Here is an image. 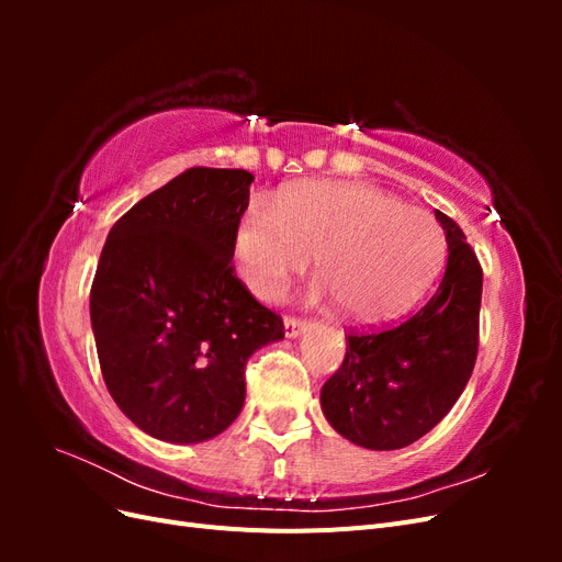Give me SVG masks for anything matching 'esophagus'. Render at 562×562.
Segmentation results:
<instances>
[{
    "instance_id": "esophagus-1",
    "label": "esophagus",
    "mask_w": 562,
    "mask_h": 562,
    "mask_svg": "<svg viewBox=\"0 0 562 562\" xmlns=\"http://www.w3.org/2000/svg\"><path fill=\"white\" fill-rule=\"evenodd\" d=\"M304 330H307V321H300V318H291L288 316L285 321H283V333H285V337H300Z\"/></svg>"
}]
</instances>
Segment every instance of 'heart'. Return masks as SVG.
Instances as JSON below:
<instances>
[{"instance_id": "obj_1", "label": "heart", "mask_w": 562, "mask_h": 562, "mask_svg": "<svg viewBox=\"0 0 562 562\" xmlns=\"http://www.w3.org/2000/svg\"><path fill=\"white\" fill-rule=\"evenodd\" d=\"M239 277L262 300L307 267L342 318L380 326L427 293L446 255L436 220L378 187L345 180L288 184L277 203L255 199L234 227Z\"/></svg>"}]
</instances>
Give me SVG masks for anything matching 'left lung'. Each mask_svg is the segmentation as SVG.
<instances>
[{
	"instance_id": "8db88e82",
	"label": "left lung",
	"mask_w": 562,
	"mask_h": 562,
	"mask_svg": "<svg viewBox=\"0 0 562 562\" xmlns=\"http://www.w3.org/2000/svg\"><path fill=\"white\" fill-rule=\"evenodd\" d=\"M448 265L438 291L398 326L347 337L321 389V411L353 446L401 450L429 434L462 396L479 353L483 269L454 220L436 211Z\"/></svg>"
}]
</instances>
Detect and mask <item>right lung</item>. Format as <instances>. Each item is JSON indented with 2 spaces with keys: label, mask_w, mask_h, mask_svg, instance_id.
<instances>
[{
  "label": "right lung",
  "mask_w": 562,
  "mask_h": 562,
  "mask_svg": "<svg viewBox=\"0 0 562 562\" xmlns=\"http://www.w3.org/2000/svg\"><path fill=\"white\" fill-rule=\"evenodd\" d=\"M241 168H190L119 217L91 285V328L110 396L151 438L223 434L246 401L250 356L283 321L229 265L248 206Z\"/></svg>",
  "instance_id": "obj_1"
}]
</instances>
